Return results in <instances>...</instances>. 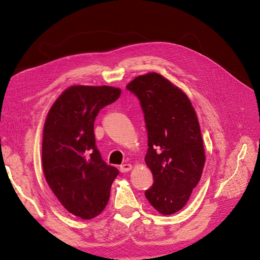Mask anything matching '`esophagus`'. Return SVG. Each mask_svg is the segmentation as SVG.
<instances>
[{"instance_id": "1", "label": "esophagus", "mask_w": 260, "mask_h": 260, "mask_svg": "<svg viewBox=\"0 0 260 260\" xmlns=\"http://www.w3.org/2000/svg\"><path fill=\"white\" fill-rule=\"evenodd\" d=\"M131 169H132V165H131V164H123V165H121V167H120L121 172H127V171H129Z\"/></svg>"}]
</instances>
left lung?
I'll list each match as a JSON object with an SVG mask.
<instances>
[{
    "label": "left lung",
    "mask_w": 260,
    "mask_h": 260,
    "mask_svg": "<svg viewBox=\"0 0 260 260\" xmlns=\"http://www.w3.org/2000/svg\"><path fill=\"white\" fill-rule=\"evenodd\" d=\"M126 89L137 96L145 113V160L154 179L146 198L160 214H174L186 205L205 166L197 114L187 95L157 73L136 77Z\"/></svg>",
    "instance_id": "obj_1"
}]
</instances>
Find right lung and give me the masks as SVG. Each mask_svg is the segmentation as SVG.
Returning <instances> with one entry per match:
<instances>
[{
  "label": "right lung",
  "mask_w": 260,
  "mask_h": 260,
  "mask_svg": "<svg viewBox=\"0 0 260 260\" xmlns=\"http://www.w3.org/2000/svg\"><path fill=\"white\" fill-rule=\"evenodd\" d=\"M120 94L121 89L108 85H72L56 99L45 121L42 160L46 181L60 204L83 219L103 212L119 175L95 146L94 121Z\"/></svg>",
  "instance_id": "right-lung-1"
}]
</instances>
